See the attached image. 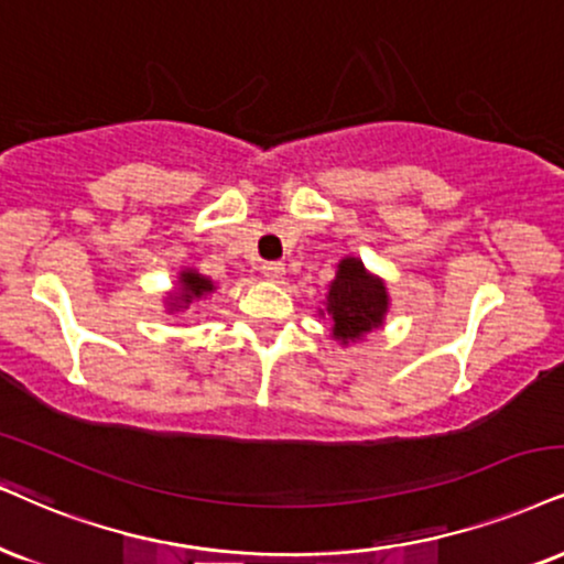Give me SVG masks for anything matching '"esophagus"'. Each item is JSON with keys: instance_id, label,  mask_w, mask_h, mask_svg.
Here are the masks:
<instances>
[{"instance_id": "1", "label": "esophagus", "mask_w": 564, "mask_h": 564, "mask_svg": "<svg viewBox=\"0 0 564 564\" xmlns=\"http://www.w3.org/2000/svg\"><path fill=\"white\" fill-rule=\"evenodd\" d=\"M263 276H267L269 282H282L284 280V263L280 261H271V263H263Z\"/></svg>"}]
</instances>
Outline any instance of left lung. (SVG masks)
Instances as JSON below:
<instances>
[{
	"mask_svg": "<svg viewBox=\"0 0 564 564\" xmlns=\"http://www.w3.org/2000/svg\"><path fill=\"white\" fill-rule=\"evenodd\" d=\"M318 314L329 318L332 339L343 347L356 345L384 326L389 314L387 282L368 271L358 256H345L326 288L324 308H318Z\"/></svg>",
	"mask_w": 564,
	"mask_h": 564,
	"instance_id": "8db88e82",
	"label": "left lung"
}]
</instances>
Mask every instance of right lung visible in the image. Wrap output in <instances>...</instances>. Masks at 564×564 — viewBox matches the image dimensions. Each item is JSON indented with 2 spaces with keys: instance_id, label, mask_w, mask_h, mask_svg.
<instances>
[{
  "instance_id": "1",
  "label": "right lung",
  "mask_w": 564,
  "mask_h": 564,
  "mask_svg": "<svg viewBox=\"0 0 564 564\" xmlns=\"http://www.w3.org/2000/svg\"><path fill=\"white\" fill-rule=\"evenodd\" d=\"M217 293V282L208 280L198 269H180L175 290L164 295L166 314H183L196 301H204L206 295Z\"/></svg>"
}]
</instances>
